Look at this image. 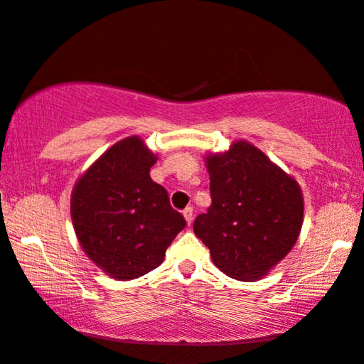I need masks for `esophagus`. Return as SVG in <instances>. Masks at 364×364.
I'll use <instances>...</instances> for the list:
<instances>
[{"instance_id":"34e87169","label":"esophagus","mask_w":364,"mask_h":364,"mask_svg":"<svg viewBox=\"0 0 364 364\" xmlns=\"http://www.w3.org/2000/svg\"><path fill=\"white\" fill-rule=\"evenodd\" d=\"M183 216H185V220H186V223H188V226L191 225L193 223V218H195V215H193V208L191 206H188L185 211H183Z\"/></svg>"}]
</instances>
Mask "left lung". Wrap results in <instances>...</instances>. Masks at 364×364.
Returning <instances> with one entry per match:
<instances>
[{
	"instance_id": "8db88e82",
	"label": "left lung",
	"mask_w": 364,
	"mask_h": 364,
	"mask_svg": "<svg viewBox=\"0 0 364 364\" xmlns=\"http://www.w3.org/2000/svg\"><path fill=\"white\" fill-rule=\"evenodd\" d=\"M211 206L193 231L230 278H264L296 245L304 200L298 181L246 139L208 153Z\"/></svg>"
}]
</instances>
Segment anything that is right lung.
Instances as JSON below:
<instances>
[{
	"label": "right lung",
	"mask_w": 364,
	"mask_h": 364,
	"mask_svg": "<svg viewBox=\"0 0 364 364\" xmlns=\"http://www.w3.org/2000/svg\"><path fill=\"white\" fill-rule=\"evenodd\" d=\"M158 156L139 136L119 139L77 178L71 220L86 256L109 276L128 281L163 263L186 226L166 190L149 176Z\"/></svg>",
	"instance_id": "obj_1"
}]
</instances>
